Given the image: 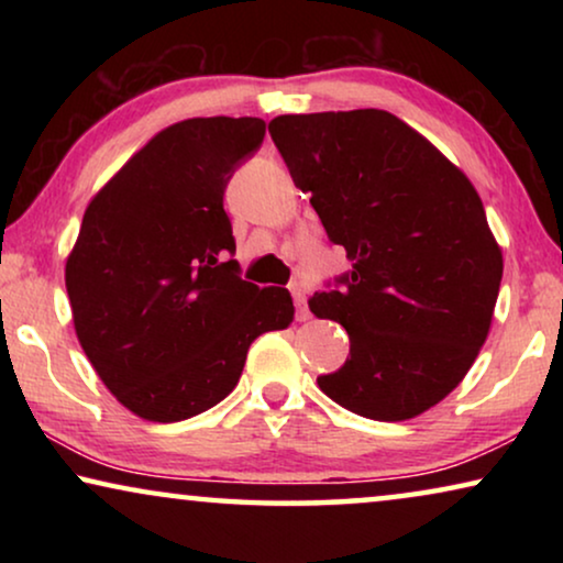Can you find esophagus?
<instances>
[{
	"label": "esophagus",
	"instance_id": "obj_1",
	"mask_svg": "<svg viewBox=\"0 0 563 563\" xmlns=\"http://www.w3.org/2000/svg\"><path fill=\"white\" fill-rule=\"evenodd\" d=\"M291 297H295V305H297V320L299 322L310 320V312H307V287L302 282L291 284Z\"/></svg>",
	"mask_w": 563,
	"mask_h": 563
}]
</instances>
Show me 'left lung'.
I'll list each match as a JSON object with an SVG mask.
<instances>
[{"label":"left lung","instance_id":"obj_1","mask_svg":"<svg viewBox=\"0 0 563 563\" xmlns=\"http://www.w3.org/2000/svg\"><path fill=\"white\" fill-rule=\"evenodd\" d=\"M268 133L353 261L341 289L307 302L351 338L318 387L361 418H418L459 387L495 314L503 249L474 184L384 110L279 114Z\"/></svg>","mask_w":563,"mask_h":563}]
</instances>
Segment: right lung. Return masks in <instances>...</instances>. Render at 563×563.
<instances>
[{
	"label": "right lung",
	"instance_id": "add662e5",
	"mask_svg": "<svg viewBox=\"0 0 563 563\" xmlns=\"http://www.w3.org/2000/svg\"><path fill=\"white\" fill-rule=\"evenodd\" d=\"M261 118L174 122L91 197L66 258L74 330L137 418L179 422L235 389L249 345L295 320L289 289L238 276L222 195Z\"/></svg>",
	"mask_w": 563,
	"mask_h": 563
}]
</instances>
